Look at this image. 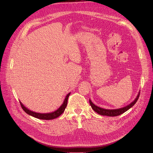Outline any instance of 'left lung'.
<instances>
[{
  "instance_id": "obj_1",
  "label": "left lung",
  "mask_w": 153,
  "mask_h": 153,
  "mask_svg": "<svg viewBox=\"0 0 153 153\" xmlns=\"http://www.w3.org/2000/svg\"><path fill=\"white\" fill-rule=\"evenodd\" d=\"M140 93H139L138 95H137L136 99L134 100V101L132 103H130L129 105L126 106L124 108H120V109H115V110L103 109V108H100V107H98V106H97L96 105H95L94 104L91 102V100L90 99H89V104H90L92 109L94 110L95 111V112H97L100 115H106V116H110V117L117 116V115H120L122 114L125 113L126 111H127L128 110H129L130 108L132 107L134 105H135L136 102H137V100H138V98L140 97Z\"/></svg>"
}]
</instances>
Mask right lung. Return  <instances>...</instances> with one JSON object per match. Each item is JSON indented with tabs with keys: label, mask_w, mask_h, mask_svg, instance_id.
Returning <instances> with one entry per match:
<instances>
[{
	"label": "right lung",
	"mask_w": 153,
	"mask_h": 153,
	"mask_svg": "<svg viewBox=\"0 0 153 153\" xmlns=\"http://www.w3.org/2000/svg\"><path fill=\"white\" fill-rule=\"evenodd\" d=\"M70 95V93L67 95V96L65 97V99L64 101V103L62 104V105L59 108L56 110L54 112L52 113H48V114H39V113H36L34 112V111H32L29 110L28 109H27V108L25 107L24 105L20 102V105L22 107V108L25 111L26 113L32 115V116L36 118L39 119V120H53V119L57 118L58 117H59L63 112H64L65 108L67 106V104H68V97Z\"/></svg>",
	"instance_id": "1"
}]
</instances>
